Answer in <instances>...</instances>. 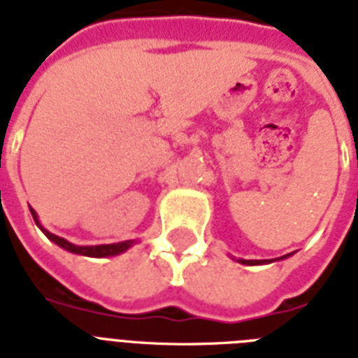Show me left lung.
<instances>
[{
    "label": "left lung",
    "instance_id": "1",
    "mask_svg": "<svg viewBox=\"0 0 358 358\" xmlns=\"http://www.w3.org/2000/svg\"><path fill=\"white\" fill-rule=\"evenodd\" d=\"M285 257H289V255H283L281 259H285ZM239 263H243V264H261V263H268V261H266V259H263V261H259V259H239Z\"/></svg>",
    "mask_w": 358,
    "mask_h": 358
}]
</instances>
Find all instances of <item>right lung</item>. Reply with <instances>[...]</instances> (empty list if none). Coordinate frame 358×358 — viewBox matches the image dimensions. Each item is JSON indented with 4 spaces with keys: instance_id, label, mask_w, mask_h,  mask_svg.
I'll return each mask as SVG.
<instances>
[{
    "instance_id": "1",
    "label": "right lung",
    "mask_w": 358,
    "mask_h": 358,
    "mask_svg": "<svg viewBox=\"0 0 358 358\" xmlns=\"http://www.w3.org/2000/svg\"><path fill=\"white\" fill-rule=\"evenodd\" d=\"M31 215H33V219H34V222H36L38 228L42 229V231H43V234H45V237H48L49 241H53L55 245H58V246H60V248H64V250H68V252H71V254L88 255V257H110V255L123 254V252H127V250H129L130 246L134 245V241H124V243H115V245L77 246V245H73V243H69V241L62 239V237H58V235L51 234V231H48V229L43 228V226L40 224V220H38L36 211H34L33 208H31Z\"/></svg>"
}]
</instances>
